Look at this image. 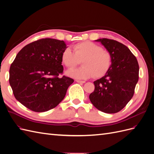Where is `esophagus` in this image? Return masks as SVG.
I'll list each match as a JSON object with an SVG mask.
<instances>
[{
  "instance_id": "1",
  "label": "esophagus",
  "mask_w": 154,
  "mask_h": 154,
  "mask_svg": "<svg viewBox=\"0 0 154 154\" xmlns=\"http://www.w3.org/2000/svg\"><path fill=\"white\" fill-rule=\"evenodd\" d=\"M76 82L77 83H85V81H82V80H76Z\"/></svg>"
}]
</instances>
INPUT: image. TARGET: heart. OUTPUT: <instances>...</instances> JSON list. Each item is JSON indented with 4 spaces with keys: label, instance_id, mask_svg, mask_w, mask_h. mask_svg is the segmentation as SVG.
Listing matches in <instances>:
<instances>
[{
    "label": "heart",
    "instance_id": "b5f03b06",
    "mask_svg": "<svg viewBox=\"0 0 154 154\" xmlns=\"http://www.w3.org/2000/svg\"><path fill=\"white\" fill-rule=\"evenodd\" d=\"M72 51L69 48L62 53V62L67 68H73L82 60V67L70 69L66 74L75 79L85 80L92 76L100 78L109 71L112 63L110 54L100 45L91 41H85L73 45Z\"/></svg>",
    "mask_w": 154,
    "mask_h": 154
}]
</instances>
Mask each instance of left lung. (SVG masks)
<instances>
[{
    "instance_id": "left-lung-1",
    "label": "left lung",
    "mask_w": 154,
    "mask_h": 154,
    "mask_svg": "<svg viewBox=\"0 0 154 154\" xmlns=\"http://www.w3.org/2000/svg\"><path fill=\"white\" fill-rule=\"evenodd\" d=\"M110 54L112 63L107 72L94 82V91L89 99L96 109L108 114L118 112L134 95L139 79V65L136 57L123 44L108 38L95 40Z\"/></svg>"
}]
</instances>
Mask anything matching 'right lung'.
I'll use <instances>...</instances> for the list:
<instances>
[{
	"instance_id": "obj_1",
	"label": "right lung",
	"mask_w": 154,
	"mask_h": 154,
	"mask_svg": "<svg viewBox=\"0 0 154 154\" xmlns=\"http://www.w3.org/2000/svg\"><path fill=\"white\" fill-rule=\"evenodd\" d=\"M63 40L44 38L23 48L10 69V84L17 101L32 111L42 112L57 106L73 79L59 78L63 67Z\"/></svg>"
}]
</instances>
